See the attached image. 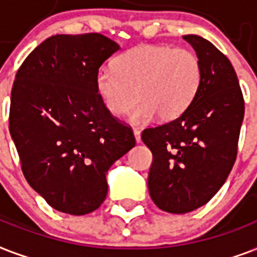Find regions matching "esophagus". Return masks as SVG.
<instances>
[{"mask_svg": "<svg viewBox=\"0 0 257 257\" xmlns=\"http://www.w3.org/2000/svg\"><path fill=\"white\" fill-rule=\"evenodd\" d=\"M134 137H135V141H137V143L141 142V131H139L138 128H134Z\"/></svg>", "mask_w": 257, "mask_h": 257, "instance_id": "obj_1", "label": "esophagus"}]
</instances>
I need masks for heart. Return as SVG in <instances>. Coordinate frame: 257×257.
<instances>
[{
	"mask_svg": "<svg viewBox=\"0 0 257 257\" xmlns=\"http://www.w3.org/2000/svg\"><path fill=\"white\" fill-rule=\"evenodd\" d=\"M114 68L96 72V91L115 116L130 114L131 122L154 116L172 120L188 110L202 83V65L196 52L169 45H138L115 59Z\"/></svg>",
	"mask_w": 257,
	"mask_h": 257,
	"instance_id": "obj_1",
	"label": "heart"
}]
</instances>
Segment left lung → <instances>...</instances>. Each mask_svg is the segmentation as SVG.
<instances>
[{"mask_svg": "<svg viewBox=\"0 0 257 257\" xmlns=\"http://www.w3.org/2000/svg\"><path fill=\"white\" fill-rule=\"evenodd\" d=\"M182 39L200 57V91L178 118L142 131L153 153L151 200L177 214L205 205L224 185L236 161L244 119V97L228 57L200 36Z\"/></svg>", "mask_w": 257, "mask_h": 257, "instance_id": "1", "label": "left lung"}]
</instances>
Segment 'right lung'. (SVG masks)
Here are the masks:
<instances>
[{
    "label": "right lung",
    "instance_id": "1",
    "mask_svg": "<svg viewBox=\"0 0 257 257\" xmlns=\"http://www.w3.org/2000/svg\"><path fill=\"white\" fill-rule=\"evenodd\" d=\"M120 47L100 33L56 35L17 71L9 131L28 184L63 213L83 216L107 196L111 165L135 146L96 91V72Z\"/></svg>",
    "mask_w": 257,
    "mask_h": 257
}]
</instances>
